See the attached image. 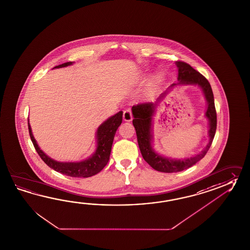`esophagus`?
Returning <instances> with one entry per match:
<instances>
[{
  "label": "esophagus",
  "mask_w": 250,
  "mask_h": 250,
  "mask_svg": "<svg viewBox=\"0 0 250 250\" xmlns=\"http://www.w3.org/2000/svg\"><path fill=\"white\" fill-rule=\"evenodd\" d=\"M123 118H124V120L125 121H131L132 120V118H133V114H132V111H131V109L130 108H126V109H125V111L123 113Z\"/></svg>",
  "instance_id": "34e87169"
}]
</instances>
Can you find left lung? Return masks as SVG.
Segmentation results:
<instances>
[{"label": "left lung", "mask_w": 250, "mask_h": 250, "mask_svg": "<svg viewBox=\"0 0 250 250\" xmlns=\"http://www.w3.org/2000/svg\"><path fill=\"white\" fill-rule=\"evenodd\" d=\"M176 64L178 68V81H179L178 83L198 84L202 87V89L205 92V96L208 104L206 115L210 121V126H209L210 141L205 150L199 154L190 159L174 161V160H169L164 157H161L156 153L150 145L151 117L154 112L156 104L152 102H145V103H139L137 105H133L132 107L133 115V125L136 131V136H137L141 153L145 161L151 167L161 172L172 173L182 171L184 169H187L194 165L195 163H197L201 159L205 157L207 151L210 149L216 132V109L214 105L213 93L209 82L204 75H202L199 72L194 70V68L189 65L188 63L185 62L177 61ZM176 84H173L172 86Z\"/></svg>", "instance_id": "obj_1"}]
</instances>
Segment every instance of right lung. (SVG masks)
<instances>
[{
  "mask_svg": "<svg viewBox=\"0 0 250 250\" xmlns=\"http://www.w3.org/2000/svg\"><path fill=\"white\" fill-rule=\"evenodd\" d=\"M72 63V62H68L60 65H57L55 68L68 66ZM122 119L123 112L119 111L115 116L108 118L106 121L103 123L97 132L98 148L94 155L89 158V160L76 162V163L75 162H58L52 160L39 149V146L36 143V140L34 139L29 123H28V132L35 149L39 153L40 158L47 166L50 167L51 168L55 169L57 172L62 173L69 177L89 178L101 171L109 161L113 140L115 137L117 128L122 123Z\"/></svg>",
  "mask_w": 250,
  "mask_h": 250,
  "instance_id": "right-lung-1",
  "label": "right lung"
}]
</instances>
